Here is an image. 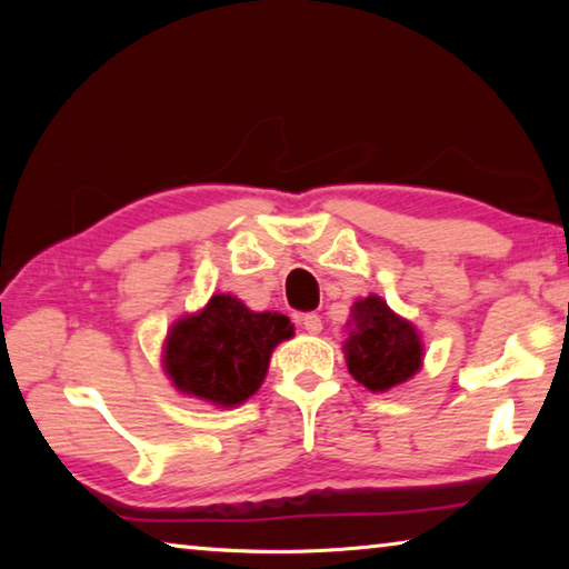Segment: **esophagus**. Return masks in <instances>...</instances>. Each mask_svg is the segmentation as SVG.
Instances as JSON below:
<instances>
[{
  "label": "esophagus",
  "instance_id": "1",
  "mask_svg": "<svg viewBox=\"0 0 569 569\" xmlns=\"http://www.w3.org/2000/svg\"><path fill=\"white\" fill-rule=\"evenodd\" d=\"M298 323H301V329H306L308 333H321L323 329L319 313H303L301 319H298Z\"/></svg>",
  "mask_w": 569,
  "mask_h": 569
}]
</instances>
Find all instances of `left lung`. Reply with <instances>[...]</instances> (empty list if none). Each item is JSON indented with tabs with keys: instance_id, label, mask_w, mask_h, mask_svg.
Segmentation results:
<instances>
[{
	"instance_id": "8db88e82",
	"label": "left lung",
	"mask_w": 569,
	"mask_h": 569,
	"mask_svg": "<svg viewBox=\"0 0 569 569\" xmlns=\"http://www.w3.org/2000/svg\"><path fill=\"white\" fill-rule=\"evenodd\" d=\"M346 326V366L369 391H389L421 369L423 346L417 326L393 313L379 296L356 301Z\"/></svg>"
}]
</instances>
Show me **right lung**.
I'll return each instance as SVG.
<instances>
[{
  "instance_id": "1",
  "label": "right lung",
  "mask_w": 569,
  "mask_h": 569,
  "mask_svg": "<svg viewBox=\"0 0 569 569\" xmlns=\"http://www.w3.org/2000/svg\"><path fill=\"white\" fill-rule=\"evenodd\" d=\"M291 336L288 316L256 313L236 296L216 293L203 311L172 323L162 366L188 397L238 407L261 389L273 349Z\"/></svg>"
}]
</instances>
